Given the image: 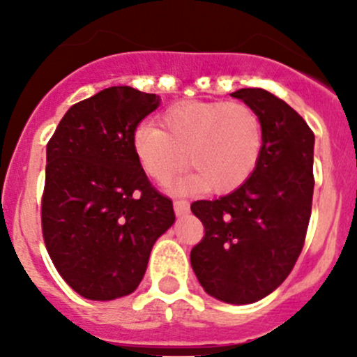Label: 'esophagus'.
Masks as SVG:
<instances>
[{
	"label": "esophagus",
	"instance_id": "esophagus-1",
	"mask_svg": "<svg viewBox=\"0 0 357 357\" xmlns=\"http://www.w3.org/2000/svg\"><path fill=\"white\" fill-rule=\"evenodd\" d=\"M190 211V204L186 200H174V212L176 215H183L188 214Z\"/></svg>",
	"mask_w": 357,
	"mask_h": 357
}]
</instances>
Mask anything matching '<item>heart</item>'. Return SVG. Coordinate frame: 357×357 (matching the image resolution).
I'll return each instance as SVG.
<instances>
[{"instance_id":"obj_1","label":"heart","mask_w":357,"mask_h":357,"mask_svg":"<svg viewBox=\"0 0 357 357\" xmlns=\"http://www.w3.org/2000/svg\"><path fill=\"white\" fill-rule=\"evenodd\" d=\"M160 129H136L132 146L146 174L167 183L186 165L193 169L179 190L228 193L240 188L261 158L264 129L243 102H179L164 110Z\"/></svg>"}]
</instances>
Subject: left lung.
Listing matches in <instances>:
<instances>
[{"mask_svg": "<svg viewBox=\"0 0 357 357\" xmlns=\"http://www.w3.org/2000/svg\"><path fill=\"white\" fill-rule=\"evenodd\" d=\"M231 96L261 117V158L235 192L193 202L205 235L190 261L208 295L252 304L285 282L304 247L314 192V135L297 112L266 89L243 88Z\"/></svg>", "mask_w": 357, "mask_h": 357, "instance_id": "left-lung-1", "label": "left lung"}]
</instances>
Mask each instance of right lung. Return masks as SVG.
<instances>
[{
	"label": "right lung",
	"mask_w": 357,
	"mask_h": 357,
	"mask_svg": "<svg viewBox=\"0 0 357 357\" xmlns=\"http://www.w3.org/2000/svg\"><path fill=\"white\" fill-rule=\"evenodd\" d=\"M158 103L152 93L112 86L72 105L46 145L43 238L60 276L91 301L138 289L153 243L176 219L132 146Z\"/></svg>",
	"instance_id": "1"
}]
</instances>
